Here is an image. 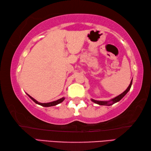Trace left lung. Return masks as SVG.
I'll list each match as a JSON object with an SVG mask.
<instances>
[{"label": "left lung", "instance_id": "8db88e82", "mask_svg": "<svg viewBox=\"0 0 151 151\" xmlns=\"http://www.w3.org/2000/svg\"><path fill=\"white\" fill-rule=\"evenodd\" d=\"M132 80H131V83H130L129 86H128V88L126 89V91H124L123 93H121V94H119V96H117L116 97H114V99H111V100H110L109 101H96V100H94V99H91V101L93 102V103H96V104H98L99 105H106V106H110V105H112V104H113L114 103H117V102H119V101H121V99L123 98V97L126 95V94L128 93L130 91V89H131V85H132Z\"/></svg>", "mask_w": 151, "mask_h": 151}]
</instances>
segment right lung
Instances as JSON below:
<instances>
[{"mask_svg": "<svg viewBox=\"0 0 151 151\" xmlns=\"http://www.w3.org/2000/svg\"><path fill=\"white\" fill-rule=\"evenodd\" d=\"M27 95L29 96L30 99H32V100L35 102V103H37L38 104H39V105H41L42 106H45V107H48V106H55L57 105V104H59L60 103H62V102L65 100V98H64V97H63V98H61L60 99H58V100L57 101H53V102H50V103H39V102H38L37 101H36L35 99H33L32 96H30L29 94H27Z\"/></svg>", "mask_w": 151, "mask_h": 151, "instance_id": "add662e5", "label": "right lung"}]
</instances>
